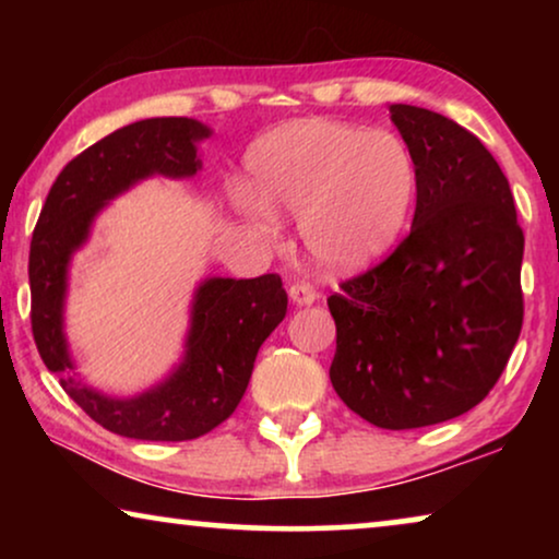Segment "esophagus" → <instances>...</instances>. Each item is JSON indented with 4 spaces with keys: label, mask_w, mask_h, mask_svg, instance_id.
I'll return each mask as SVG.
<instances>
[{
    "label": "esophagus",
    "mask_w": 559,
    "mask_h": 559,
    "mask_svg": "<svg viewBox=\"0 0 559 559\" xmlns=\"http://www.w3.org/2000/svg\"><path fill=\"white\" fill-rule=\"evenodd\" d=\"M289 300L295 305H312L318 300V293L310 282H295V285H289Z\"/></svg>",
    "instance_id": "1"
}]
</instances>
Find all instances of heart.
<instances>
[{
    "label": "heart",
    "mask_w": 559,
    "mask_h": 559,
    "mask_svg": "<svg viewBox=\"0 0 559 559\" xmlns=\"http://www.w3.org/2000/svg\"><path fill=\"white\" fill-rule=\"evenodd\" d=\"M257 201L302 216V239L331 272L364 270L400 241L417 195V165L392 132L312 119L277 129L251 150ZM264 228L270 218L243 203Z\"/></svg>",
    "instance_id": "b5f03b06"
}]
</instances>
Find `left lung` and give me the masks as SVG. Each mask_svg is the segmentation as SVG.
<instances>
[{
    "instance_id": "left-lung-1",
    "label": "left lung",
    "mask_w": 559,
    "mask_h": 559,
    "mask_svg": "<svg viewBox=\"0 0 559 559\" xmlns=\"http://www.w3.org/2000/svg\"><path fill=\"white\" fill-rule=\"evenodd\" d=\"M417 165L409 236L328 297L331 381L366 423L415 430L461 417L507 369L524 320V234L507 175L476 134L389 106Z\"/></svg>"
}]
</instances>
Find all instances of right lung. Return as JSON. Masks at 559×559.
<instances>
[{"label":"right lung","instance_id":"add662e5","mask_svg":"<svg viewBox=\"0 0 559 559\" xmlns=\"http://www.w3.org/2000/svg\"><path fill=\"white\" fill-rule=\"evenodd\" d=\"M211 129L188 117L142 119L73 157L52 182L29 243L33 335L66 394L114 435L180 442L211 432L247 392L259 346L287 312L280 274L211 277L195 289L182 364L147 392L114 400L75 377L63 333L68 264L88 239L96 213L150 175L190 178L201 170L198 142Z\"/></svg>","mask_w":559,"mask_h":559}]
</instances>
